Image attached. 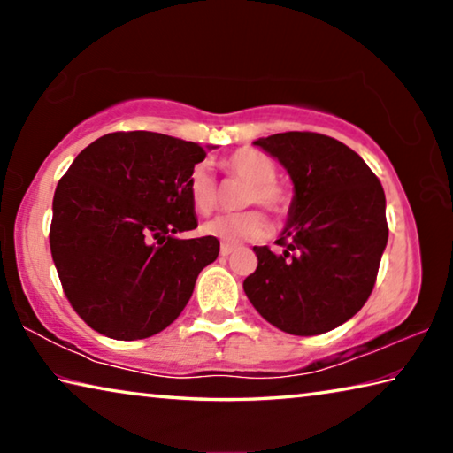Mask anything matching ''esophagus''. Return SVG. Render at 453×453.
Wrapping results in <instances>:
<instances>
[{"instance_id":"obj_1","label":"esophagus","mask_w":453,"mask_h":453,"mask_svg":"<svg viewBox=\"0 0 453 453\" xmlns=\"http://www.w3.org/2000/svg\"><path fill=\"white\" fill-rule=\"evenodd\" d=\"M234 251V245H227V243H221V248H219V254L224 256V257H227L229 254H232Z\"/></svg>"}]
</instances>
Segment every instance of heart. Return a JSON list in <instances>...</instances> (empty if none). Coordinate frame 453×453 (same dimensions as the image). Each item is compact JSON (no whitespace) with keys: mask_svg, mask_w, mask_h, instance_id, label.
Instances as JSON below:
<instances>
[{"mask_svg":"<svg viewBox=\"0 0 453 453\" xmlns=\"http://www.w3.org/2000/svg\"><path fill=\"white\" fill-rule=\"evenodd\" d=\"M221 167L232 178L250 183L242 199L243 205H262L273 216H288L291 203H294V194L288 186L275 180L278 178V167L270 157L256 150L243 148L229 153L221 162ZM186 188L191 205L197 213L205 216V213H211L218 208L219 191L205 165H196L189 172ZM270 219L265 218L264 211L245 210L213 218L203 226V234L227 245H237L243 242H262L270 235Z\"/></svg>","mask_w":453,"mask_h":453,"instance_id":"heart-1","label":"heart"}]
</instances>
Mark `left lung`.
Returning a JSON list of instances; mask_svg holds the SVG:
<instances>
[{
    "mask_svg": "<svg viewBox=\"0 0 453 453\" xmlns=\"http://www.w3.org/2000/svg\"><path fill=\"white\" fill-rule=\"evenodd\" d=\"M286 167L294 203L278 256L256 245L243 291L259 316L294 335H318L354 318L378 278L388 243L386 194L346 143L313 132L254 142Z\"/></svg>",
    "mask_w": 453,
    "mask_h": 453,
    "instance_id": "1",
    "label": "left lung"
}]
</instances>
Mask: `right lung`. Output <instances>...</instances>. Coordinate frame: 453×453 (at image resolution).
Listing matches in <instances>:
<instances>
[{
  "instance_id": "obj_1",
  "label": "right lung",
  "mask_w": 453,
  "mask_h": 453,
  "mask_svg": "<svg viewBox=\"0 0 453 453\" xmlns=\"http://www.w3.org/2000/svg\"><path fill=\"white\" fill-rule=\"evenodd\" d=\"M199 143L153 132H113L89 143L53 196L50 248L75 313L113 340H143L180 316L199 272L216 262L197 227L188 175Z\"/></svg>"
}]
</instances>
